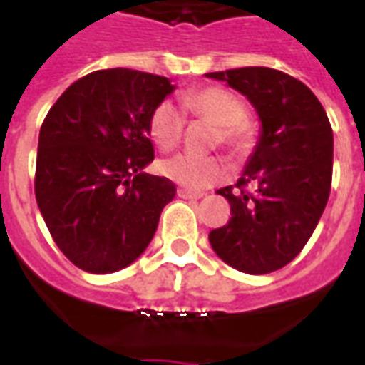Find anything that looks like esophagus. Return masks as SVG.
<instances>
[{
  "instance_id": "34e87169",
  "label": "esophagus",
  "mask_w": 365,
  "mask_h": 365,
  "mask_svg": "<svg viewBox=\"0 0 365 365\" xmlns=\"http://www.w3.org/2000/svg\"><path fill=\"white\" fill-rule=\"evenodd\" d=\"M177 196L182 200H200L204 194H198V192H190V190H185V188H179L177 190Z\"/></svg>"
}]
</instances>
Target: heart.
Instances as JSON below:
<instances>
[{
    "label": "heart",
    "instance_id": "obj_1",
    "mask_svg": "<svg viewBox=\"0 0 365 365\" xmlns=\"http://www.w3.org/2000/svg\"><path fill=\"white\" fill-rule=\"evenodd\" d=\"M182 109L194 117L217 125L215 140L240 152L248 146V128L245 125V103L229 90L217 86L192 90L182 96ZM185 128V117L180 109L165 100L160 101L148 117V136L155 146L169 152L177 146ZM160 173L175 185L190 192H200L227 179L229 167L217 155H196V153H177L160 163Z\"/></svg>",
    "mask_w": 365,
    "mask_h": 365
}]
</instances>
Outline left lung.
<instances>
[{
  "label": "left lung",
  "mask_w": 365,
  "mask_h": 365,
  "mask_svg": "<svg viewBox=\"0 0 365 365\" xmlns=\"http://www.w3.org/2000/svg\"><path fill=\"white\" fill-rule=\"evenodd\" d=\"M205 76L246 96L262 123L238 190H217L231 204V219L210 232V245L242 273L281 269L306 246L327 205L333 177L327 113L304 82L275 68H229ZM246 184L254 193L245 192Z\"/></svg>",
  "instance_id": "8db88e82"
}]
</instances>
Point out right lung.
I'll return each instance as SVG.
<instances>
[{"label":"right lung","mask_w":365,"mask_h":365,"mask_svg":"<svg viewBox=\"0 0 365 365\" xmlns=\"http://www.w3.org/2000/svg\"><path fill=\"white\" fill-rule=\"evenodd\" d=\"M173 90L165 76L103 68L73 82L43 119L34 192L76 267L113 273L152 242L177 188L144 173L153 161L148 117Z\"/></svg>","instance_id":"add662e5"}]
</instances>
